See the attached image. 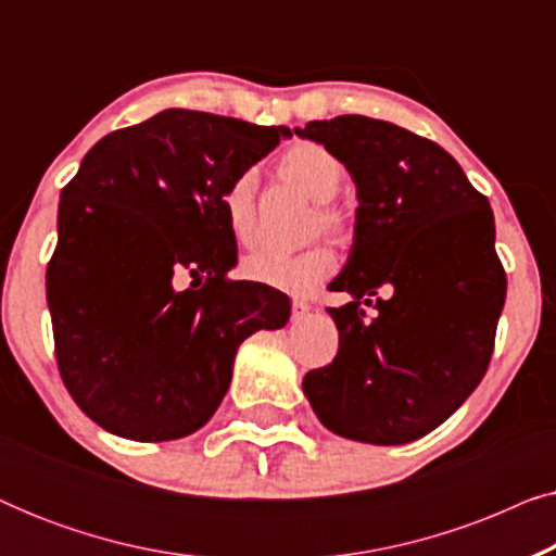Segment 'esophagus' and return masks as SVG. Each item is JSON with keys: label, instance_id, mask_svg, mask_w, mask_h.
I'll use <instances>...</instances> for the list:
<instances>
[{"label": "esophagus", "instance_id": "obj_1", "mask_svg": "<svg viewBox=\"0 0 556 556\" xmlns=\"http://www.w3.org/2000/svg\"><path fill=\"white\" fill-rule=\"evenodd\" d=\"M311 314V306L306 301H301V299H295L293 301V318L295 321H299V318H306Z\"/></svg>", "mask_w": 556, "mask_h": 556}]
</instances>
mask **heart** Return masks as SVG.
<instances>
[{
    "instance_id": "b5f03b06",
    "label": "heart",
    "mask_w": 556,
    "mask_h": 556,
    "mask_svg": "<svg viewBox=\"0 0 556 556\" xmlns=\"http://www.w3.org/2000/svg\"><path fill=\"white\" fill-rule=\"evenodd\" d=\"M280 174L293 181L301 192L318 202L316 207V227L326 232L341 235L346 230V217L331 200L344 187L346 172L337 154L314 141L293 143L283 151L278 162ZM255 172H240L238 177L227 181L219 197L227 230L240 245H253L257 240V217H255ZM337 268V255L329 245H314L301 253H278V250H261L245 257L242 270L255 283L278 288V291L306 295L324 283Z\"/></svg>"
}]
</instances>
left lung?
Returning <instances> with one entry per match:
<instances>
[{
  "label": "left lung",
  "mask_w": 556,
  "mask_h": 556,
  "mask_svg": "<svg viewBox=\"0 0 556 556\" xmlns=\"http://www.w3.org/2000/svg\"><path fill=\"white\" fill-rule=\"evenodd\" d=\"M295 134L339 156L359 200L352 253L333 280L352 301L329 308L339 354L303 377V392L341 438L413 443L489 369L506 301L491 204L445 149L390 121L337 116ZM379 287L391 295L371 302Z\"/></svg>",
  "instance_id": "left-lung-1"
}]
</instances>
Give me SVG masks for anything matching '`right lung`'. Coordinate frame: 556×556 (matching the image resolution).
I'll return each mask as SVG.
<instances>
[{"label":"right lung","instance_id":"add662e5","mask_svg":"<svg viewBox=\"0 0 556 556\" xmlns=\"http://www.w3.org/2000/svg\"><path fill=\"white\" fill-rule=\"evenodd\" d=\"M288 136L166 109L103 136L60 192L48 265L58 369L103 430L139 443L192 435L223 402L242 341L286 326V293L227 278L238 242L219 197Z\"/></svg>","mask_w":556,"mask_h":556}]
</instances>
